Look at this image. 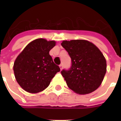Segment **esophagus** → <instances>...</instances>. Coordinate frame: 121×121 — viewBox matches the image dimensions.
Returning a JSON list of instances; mask_svg holds the SVG:
<instances>
[{
    "label": "esophagus",
    "instance_id": "1",
    "mask_svg": "<svg viewBox=\"0 0 121 121\" xmlns=\"http://www.w3.org/2000/svg\"><path fill=\"white\" fill-rule=\"evenodd\" d=\"M60 68L61 70L63 69V65H62V64H60Z\"/></svg>",
    "mask_w": 121,
    "mask_h": 121
}]
</instances>
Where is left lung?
Listing matches in <instances>:
<instances>
[{"label": "left lung", "instance_id": "obj_1", "mask_svg": "<svg viewBox=\"0 0 121 121\" xmlns=\"http://www.w3.org/2000/svg\"><path fill=\"white\" fill-rule=\"evenodd\" d=\"M61 46L71 58L70 69L61 71L69 87L80 95L95 91L106 73V61L100 50L86 40L63 41Z\"/></svg>", "mask_w": 121, "mask_h": 121}]
</instances>
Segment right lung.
<instances>
[{
  "label": "right lung",
  "mask_w": 121,
  "mask_h": 121,
  "mask_svg": "<svg viewBox=\"0 0 121 121\" xmlns=\"http://www.w3.org/2000/svg\"><path fill=\"white\" fill-rule=\"evenodd\" d=\"M55 45L54 41L37 39L30 43L17 56L13 71L16 80L24 90L31 93L43 91L60 71L49 54Z\"/></svg>",
  "instance_id": "1"
}]
</instances>
